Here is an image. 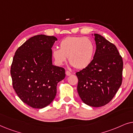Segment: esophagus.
<instances>
[{
  "label": "esophagus",
  "mask_w": 133,
  "mask_h": 133,
  "mask_svg": "<svg viewBox=\"0 0 133 133\" xmlns=\"http://www.w3.org/2000/svg\"><path fill=\"white\" fill-rule=\"evenodd\" d=\"M65 74H66V76H70L71 73L70 71H66V72H65Z\"/></svg>",
  "instance_id": "obj_1"
}]
</instances>
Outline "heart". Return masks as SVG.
<instances>
[{
  "label": "heart",
  "instance_id": "obj_1",
  "mask_svg": "<svg viewBox=\"0 0 133 133\" xmlns=\"http://www.w3.org/2000/svg\"><path fill=\"white\" fill-rule=\"evenodd\" d=\"M59 48L52 50V57L58 65H62L66 61L76 69L87 68L91 63L95 50L94 43L88 37L70 36L62 40Z\"/></svg>",
  "mask_w": 133,
  "mask_h": 133
}]
</instances>
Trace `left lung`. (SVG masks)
Segmentation results:
<instances>
[{
	"mask_svg": "<svg viewBox=\"0 0 133 133\" xmlns=\"http://www.w3.org/2000/svg\"><path fill=\"white\" fill-rule=\"evenodd\" d=\"M96 50L90 65L76 73L77 92L85 104L99 107L112 99L122 82L123 60L113 43L94 34Z\"/></svg>",
	"mask_w": 133,
	"mask_h": 133,
	"instance_id": "8db88e82",
	"label": "left lung"
}]
</instances>
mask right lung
Wrapping results in <instances>:
<instances>
[{
    "instance_id": "add662e5",
    "label": "right lung",
    "mask_w": 133,
    "mask_h": 133,
    "mask_svg": "<svg viewBox=\"0 0 133 133\" xmlns=\"http://www.w3.org/2000/svg\"><path fill=\"white\" fill-rule=\"evenodd\" d=\"M54 36H34L16 50L11 66L12 87L23 103L34 108L50 105L57 83L65 77L62 67L52 63Z\"/></svg>"
}]
</instances>
